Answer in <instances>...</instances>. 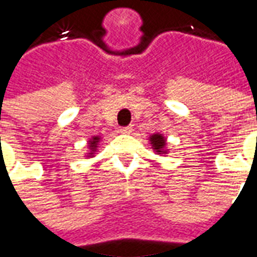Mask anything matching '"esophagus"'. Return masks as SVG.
<instances>
[{
    "label": "esophagus",
    "instance_id": "34e87169",
    "mask_svg": "<svg viewBox=\"0 0 257 257\" xmlns=\"http://www.w3.org/2000/svg\"><path fill=\"white\" fill-rule=\"evenodd\" d=\"M119 132H121V134H131V132H132V125H129V126H122V128L119 129Z\"/></svg>",
    "mask_w": 257,
    "mask_h": 257
}]
</instances>
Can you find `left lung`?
<instances>
[{
	"label": "left lung",
	"mask_w": 257,
	"mask_h": 257,
	"mask_svg": "<svg viewBox=\"0 0 257 257\" xmlns=\"http://www.w3.org/2000/svg\"><path fill=\"white\" fill-rule=\"evenodd\" d=\"M150 140H151V145H153V147H154V149L161 154L162 149H164V146H165V139L162 138L161 135L157 134V135H153V136L150 138Z\"/></svg>",
	"instance_id": "1"
}]
</instances>
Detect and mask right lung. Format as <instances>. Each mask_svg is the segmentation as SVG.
Wrapping results in <instances>:
<instances>
[{
    "instance_id": "add662e5",
    "label": "right lung",
    "mask_w": 257,
    "mask_h": 257,
    "mask_svg": "<svg viewBox=\"0 0 257 257\" xmlns=\"http://www.w3.org/2000/svg\"><path fill=\"white\" fill-rule=\"evenodd\" d=\"M99 142V138H93V140H92V143H90V149L92 150H95V147H96V143Z\"/></svg>"
}]
</instances>
